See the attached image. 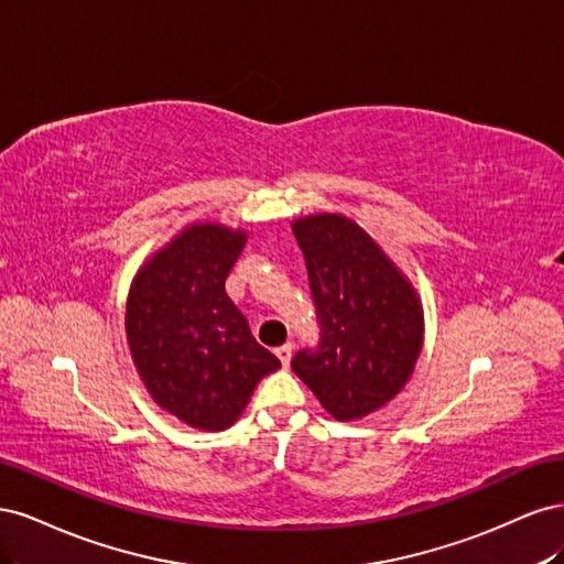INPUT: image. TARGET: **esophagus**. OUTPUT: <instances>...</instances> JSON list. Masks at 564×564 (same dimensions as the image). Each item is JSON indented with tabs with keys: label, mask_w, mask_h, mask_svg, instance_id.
Returning <instances> with one entry per match:
<instances>
[{
	"label": "esophagus",
	"mask_w": 564,
	"mask_h": 564,
	"mask_svg": "<svg viewBox=\"0 0 564 564\" xmlns=\"http://www.w3.org/2000/svg\"><path fill=\"white\" fill-rule=\"evenodd\" d=\"M292 350H294L292 344H284V346H280V348L275 350V355L280 357V362H282L284 367H289V362H292Z\"/></svg>",
	"instance_id": "esophagus-1"
}]
</instances>
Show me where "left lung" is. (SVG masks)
<instances>
[{
	"label": "left lung",
	"instance_id": "8db88e82",
	"mask_svg": "<svg viewBox=\"0 0 564 564\" xmlns=\"http://www.w3.org/2000/svg\"><path fill=\"white\" fill-rule=\"evenodd\" d=\"M292 230L319 322L317 348L299 350L292 369L334 419H362L412 377L423 346L416 289L346 216H305Z\"/></svg>",
	"mask_w": 564,
	"mask_h": 564
}]
</instances>
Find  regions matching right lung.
Returning <instances> with one entry per match:
<instances>
[{
	"instance_id": "1",
	"label": "right lung",
	"mask_w": 564,
	"mask_h": 564,
	"mask_svg": "<svg viewBox=\"0 0 564 564\" xmlns=\"http://www.w3.org/2000/svg\"><path fill=\"white\" fill-rule=\"evenodd\" d=\"M245 230L193 224L135 272L127 340L148 392L164 412L199 431H226L253 388L282 365L256 344L226 294Z\"/></svg>"
}]
</instances>
